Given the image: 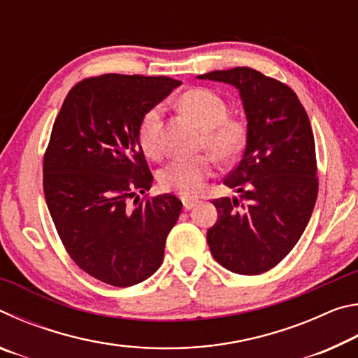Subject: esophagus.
<instances>
[{"label":"esophagus","instance_id":"esophagus-1","mask_svg":"<svg viewBox=\"0 0 358 358\" xmlns=\"http://www.w3.org/2000/svg\"><path fill=\"white\" fill-rule=\"evenodd\" d=\"M181 201H183V207H185V210H191V208H194L197 205V199H181Z\"/></svg>","mask_w":358,"mask_h":358}]
</instances>
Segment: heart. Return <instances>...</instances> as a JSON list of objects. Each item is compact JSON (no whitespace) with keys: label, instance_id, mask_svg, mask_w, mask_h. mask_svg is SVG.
<instances>
[{"label":"heart","instance_id":"obj_1","mask_svg":"<svg viewBox=\"0 0 358 358\" xmlns=\"http://www.w3.org/2000/svg\"><path fill=\"white\" fill-rule=\"evenodd\" d=\"M178 102L202 129L199 147L207 150L221 162L234 161L240 156L248 138L246 124L238 118L229 117V106L222 96L207 88H191L181 94ZM161 118L162 107L153 106L143 113L138 124V143L151 159H157L162 155ZM210 157L201 155L187 159L178 157L169 162L157 175L162 189L178 192L186 197L196 196L213 172L215 162Z\"/></svg>","mask_w":358,"mask_h":358}]
</instances>
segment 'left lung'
<instances>
[{
	"label": "left lung",
	"mask_w": 358,
	"mask_h": 358,
	"mask_svg": "<svg viewBox=\"0 0 358 358\" xmlns=\"http://www.w3.org/2000/svg\"><path fill=\"white\" fill-rule=\"evenodd\" d=\"M199 78L238 88L248 118L245 151L224 178L241 196L211 201L220 217L207 232L210 251L234 273H265L292 251L316 205L310 118L292 88L256 69L213 71Z\"/></svg>",
	"instance_id": "8db88e82"
}]
</instances>
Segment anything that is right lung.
<instances>
[{
  "mask_svg": "<svg viewBox=\"0 0 358 358\" xmlns=\"http://www.w3.org/2000/svg\"><path fill=\"white\" fill-rule=\"evenodd\" d=\"M180 83L164 76L83 78L53 123L42 167L48 211L78 268L115 287L136 286L159 268L183 208L172 194L135 196L153 183L138 124Z\"/></svg>",
  "mask_w": 358,
  "mask_h": 358,
  "instance_id": "1",
  "label": "right lung"
}]
</instances>
